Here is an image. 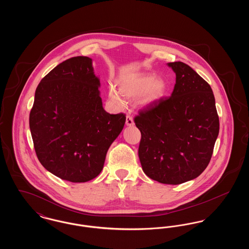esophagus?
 <instances>
[{"label": "esophagus", "instance_id": "obj_1", "mask_svg": "<svg viewBox=\"0 0 249 249\" xmlns=\"http://www.w3.org/2000/svg\"><path fill=\"white\" fill-rule=\"evenodd\" d=\"M133 124H134L133 119L130 117V115H128V116L126 117V125H127V126H133Z\"/></svg>", "mask_w": 249, "mask_h": 249}]
</instances>
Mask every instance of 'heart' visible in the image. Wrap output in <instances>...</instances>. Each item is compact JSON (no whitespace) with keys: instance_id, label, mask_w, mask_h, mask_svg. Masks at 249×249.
Returning <instances> with one entry per match:
<instances>
[{"instance_id":"b5f03b06","label":"heart","mask_w":249,"mask_h":249,"mask_svg":"<svg viewBox=\"0 0 249 249\" xmlns=\"http://www.w3.org/2000/svg\"><path fill=\"white\" fill-rule=\"evenodd\" d=\"M168 82L161 76H156L153 73L140 75L130 81L119 84V92L128 100L140 97V105L142 107L152 105L164 98L168 91ZM111 101L119 107L123 106V99L114 89H109Z\"/></svg>"}]
</instances>
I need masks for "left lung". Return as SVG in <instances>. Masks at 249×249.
Masks as SVG:
<instances>
[{
	"mask_svg": "<svg viewBox=\"0 0 249 249\" xmlns=\"http://www.w3.org/2000/svg\"><path fill=\"white\" fill-rule=\"evenodd\" d=\"M176 85L168 98L134 118L141 131L138 155L143 173L162 184L198 178L209 164L219 131L213 90L188 64L168 63Z\"/></svg>",
	"mask_w": 249,
	"mask_h": 249,
	"instance_id": "obj_1",
	"label": "left lung"
}]
</instances>
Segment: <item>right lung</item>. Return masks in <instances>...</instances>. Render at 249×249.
<instances>
[{
    "label": "right lung",
    "mask_w": 249,
    "mask_h": 249,
    "mask_svg": "<svg viewBox=\"0 0 249 249\" xmlns=\"http://www.w3.org/2000/svg\"><path fill=\"white\" fill-rule=\"evenodd\" d=\"M99 87L92 59L79 56L59 63L36 89L30 113L36 155L63 180L82 183L98 177L124 127V114L104 109Z\"/></svg>",
    "instance_id": "1"
}]
</instances>
